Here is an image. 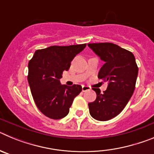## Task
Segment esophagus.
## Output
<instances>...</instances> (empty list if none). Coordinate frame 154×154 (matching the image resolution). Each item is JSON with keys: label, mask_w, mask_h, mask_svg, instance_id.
<instances>
[{"label": "esophagus", "mask_w": 154, "mask_h": 154, "mask_svg": "<svg viewBox=\"0 0 154 154\" xmlns=\"http://www.w3.org/2000/svg\"><path fill=\"white\" fill-rule=\"evenodd\" d=\"M82 92H86L88 90H90L91 88L89 86H86V85H82Z\"/></svg>", "instance_id": "34e87169"}]
</instances>
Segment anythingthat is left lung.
<instances>
[{"mask_svg": "<svg viewBox=\"0 0 154 154\" xmlns=\"http://www.w3.org/2000/svg\"><path fill=\"white\" fill-rule=\"evenodd\" d=\"M88 46L104 62L98 78L107 82L102 93L93 89L96 99L89 103V113L96 120L107 121L119 115L135 89L138 67L133 54L112 43H92Z\"/></svg>", "mask_w": 154, "mask_h": 154, "instance_id": "8db88e82", "label": "left lung"}]
</instances>
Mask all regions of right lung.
<instances>
[{"mask_svg":"<svg viewBox=\"0 0 154 154\" xmlns=\"http://www.w3.org/2000/svg\"><path fill=\"white\" fill-rule=\"evenodd\" d=\"M85 46H51L37 50L28 62V81L34 101L48 118L60 119L66 116L75 97L82 92L81 85H62L60 79Z\"/></svg>","mask_w":154,"mask_h":154,"instance_id":"obj_1","label":"right lung"}]
</instances>
